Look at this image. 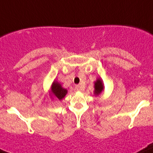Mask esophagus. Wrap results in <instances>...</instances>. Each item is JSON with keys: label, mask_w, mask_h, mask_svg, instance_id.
I'll return each mask as SVG.
<instances>
[{"label": "esophagus", "mask_w": 153, "mask_h": 153, "mask_svg": "<svg viewBox=\"0 0 153 153\" xmlns=\"http://www.w3.org/2000/svg\"><path fill=\"white\" fill-rule=\"evenodd\" d=\"M83 87L81 86L80 85H78L75 86V90L78 91H83Z\"/></svg>", "instance_id": "esophagus-1"}]
</instances>
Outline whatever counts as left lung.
Segmentation results:
<instances>
[{
    "instance_id": "obj_1",
    "label": "left lung",
    "mask_w": 153,
    "mask_h": 153,
    "mask_svg": "<svg viewBox=\"0 0 153 153\" xmlns=\"http://www.w3.org/2000/svg\"><path fill=\"white\" fill-rule=\"evenodd\" d=\"M94 94L95 96H98L101 92L104 91V83H103L102 79L100 78H98L95 82H94Z\"/></svg>"
}]
</instances>
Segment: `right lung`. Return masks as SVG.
Returning a JSON list of instances; mask_svg holds the SVG:
<instances>
[{"label":"right lung","mask_w":153,"mask_h":153,"mask_svg":"<svg viewBox=\"0 0 153 153\" xmlns=\"http://www.w3.org/2000/svg\"><path fill=\"white\" fill-rule=\"evenodd\" d=\"M67 93H68V90L64 88L59 82L55 80L51 85L49 96L52 100H54L55 98L58 99L59 100H62L65 97Z\"/></svg>","instance_id":"right-lung-1"}]
</instances>
